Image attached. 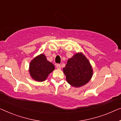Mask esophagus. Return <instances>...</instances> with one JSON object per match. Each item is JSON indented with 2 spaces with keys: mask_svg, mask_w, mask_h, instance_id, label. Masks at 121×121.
Returning <instances> with one entry per match:
<instances>
[{
  "mask_svg": "<svg viewBox=\"0 0 121 121\" xmlns=\"http://www.w3.org/2000/svg\"><path fill=\"white\" fill-rule=\"evenodd\" d=\"M56 67L57 69H61V65L60 64H56Z\"/></svg>",
  "mask_w": 121,
  "mask_h": 121,
  "instance_id": "obj_1",
  "label": "esophagus"
}]
</instances>
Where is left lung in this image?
Segmentation results:
<instances>
[{
	"label": "left lung",
	"instance_id": "8db88e82",
	"mask_svg": "<svg viewBox=\"0 0 121 121\" xmlns=\"http://www.w3.org/2000/svg\"><path fill=\"white\" fill-rule=\"evenodd\" d=\"M63 71L66 80L75 87L84 86L91 80L93 69L89 60L82 53H78L69 59Z\"/></svg>",
	"mask_w": 121,
	"mask_h": 121
}]
</instances>
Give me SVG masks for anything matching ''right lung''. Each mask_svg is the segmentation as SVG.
<instances>
[{
  "mask_svg": "<svg viewBox=\"0 0 121 121\" xmlns=\"http://www.w3.org/2000/svg\"><path fill=\"white\" fill-rule=\"evenodd\" d=\"M55 69V66L47 60L44 54H41L31 61L29 64L30 75L37 82H43Z\"/></svg>",
  "mask_w": 121,
  "mask_h": 121,
  "instance_id": "1",
  "label": "right lung"
}]
</instances>
